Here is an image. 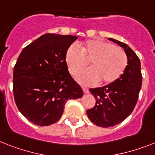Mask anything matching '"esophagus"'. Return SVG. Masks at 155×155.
I'll use <instances>...</instances> for the list:
<instances>
[{
    "label": "esophagus",
    "mask_w": 155,
    "mask_h": 155,
    "mask_svg": "<svg viewBox=\"0 0 155 155\" xmlns=\"http://www.w3.org/2000/svg\"><path fill=\"white\" fill-rule=\"evenodd\" d=\"M82 89H83V92L85 93H89V90L88 88H86V87H82Z\"/></svg>",
    "instance_id": "esophagus-1"
}]
</instances>
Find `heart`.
I'll return each mask as SVG.
<instances>
[{
	"instance_id": "heart-1",
	"label": "heart",
	"mask_w": 155,
	"mask_h": 155,
	"mask_svg": "<svg viewBox=\"0 0 155 155\" xmlns=\"http://www.w3.org/2000/svg\"><path fill=\"white\" fill-rule=\"evenodd\" d=\"M91 61V68L80 72ZM66 62L70 72L77 75V81L83 85H109L118 80L127 65V57L122 49L113 43L102 40H88L81 45L68 47Z\"/></svg>"
}]
</instances>
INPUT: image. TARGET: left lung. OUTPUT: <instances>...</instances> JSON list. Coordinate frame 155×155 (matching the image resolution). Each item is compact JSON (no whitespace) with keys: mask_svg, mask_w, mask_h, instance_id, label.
<instances>
[{"mask_svg":"<svg viewBox=\"0 0 155 155\" xmlns=\"http://www.w3.org/2000/svg\"><path fill=\"white\" fill-rule=\"evenodd\" d=\"M124 50L127 65L122 76L105 86L90 89L96 99L93 108L87 110L89 120L97 126L108 127L118 124L131 114L139 98L142 86L140 60L126 43L108 38Z\"/></svg>","mask_w":155,"mask_h":155,"instance_id":"left-lung-1","label":"left lung"}]
</instances>
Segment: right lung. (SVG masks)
<instances>
[{"mask_svg": "<svg viewBox=\"0 0 155 155\" xmlns=\"http://www.w3.org/2000/svg\"><path fill=\"white\" fill-rule=\"evenodd\" d=\"M77 39L47 33L24 47L18 57L14 99L19 111L34 124H53L61 118L67 101L82 97L66 62V50Z\"/></svg>", "mask_w": 155, "mask_h": 155, "instance_id": "right-lung-1", "label": "right lung"}]
</instances>
